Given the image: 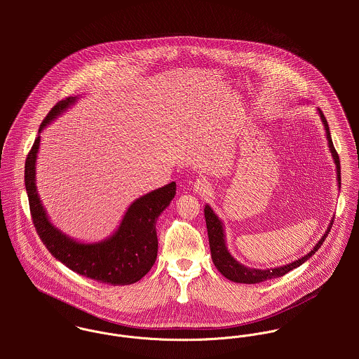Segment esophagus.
Segmentation results:
<instances>
[{
    "mask_svg": "<svg viewBox=\"0 0 359 359\" xmlns=\"http://www.w3.org/2000/svg\"><path fill=\"white\" fill-rule=\"evenodd\" d=\"M194 188H195V191H196L199 195H205V194H208L210 189H211L210 184H208L205 180H202V178L195 182Z\"/></svg>",
    "mask_w": 359,
    "mask_h": 359,
    "instance_id": "34e87169",
    "label": "esophagus"
}]
</instances>
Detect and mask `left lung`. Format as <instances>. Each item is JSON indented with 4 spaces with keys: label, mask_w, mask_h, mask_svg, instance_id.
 <instances>
[{
    "label": "left lung",
    "mask_w": 359,
    "mask_h": 359,
    "mask_svg": "<svg viewBox=\"0 0 359 359\" xmlns=\"http://www.w3.org/2000/svg\"><path fill=\"white\" fill-rule=\"evenodd\" d=\"M319 116L320 120L325 126L326 130V138H327V144L330 148L332 156L334 158L336 163V170H337V182L339 187H341V172H340V158L339 154L336 152L333 142H332V137H330V131H329V126L327 121L323 116V113L319 110ZM205 225H207V235H208V243H210V250H211V258L214 265L217 266V269L229 280L232 282H238V283H259L268 279H273V278H279L283 276L285 273L290 272L292 269L300 266L302 264H304L309 257L313 256L315 252L322 246V243L325 242L327 233L330 232V228L333 225V219L327 228V231L325 232V235L320 238V241L316 243V246L308 253L307 256L302 257L300 259H296L292 264L279 266V268H272V269H256V268H249L242 265L241 262H238L233 257L231 256V253L226 249L225 245V235H224V226L221 219L215 215V212L212 211V208L207 205L205 207Z\"/></svg>",
    "instance_id": "obj_1"
}]
</instances>
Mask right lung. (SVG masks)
I'll use <instances>...</instances> for the list:
<instances>
[{"label":"right lung","mask_w":359,"mask_h":359,"mask_svg":"<svg viewBox=\"0 0 359 359\" xmlns=\"http://www.w3.org/2000/svg\"><path fill=\"white\" fill-rule=\"evenodd\" d=\"M76 97L56 103L43 120L41 133L52 120L63 113ZM40 149V135L36 138L25 164V185L34 228L50 250L69 269L107 285H131L144 278L157 257L156 219L175 195V182L137 199L128 207L118 229L100 243H80L56 229L40 202L36 188V158Z\"/></svg>","instance_id":"1"}]
</instances>
